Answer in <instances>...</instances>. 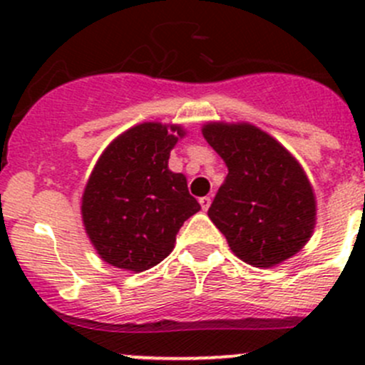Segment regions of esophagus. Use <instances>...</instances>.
<instances>
[{"label":"esophagus","mask_w":365,"mask_h":365,"mask_svg":"<svg viewBox=\"0 0 365 365\" xmlns=\"http://www.w3.org/2000/svg\"><path fill=\"white\" fill-rule=\"evenodd\" d=\"M200 205H201V208H203L205 212H206V210L210 208V205H212V200H210L208 196H203V197H200Z\"/></svg>","instance_id":"34e87169"}]
</instances>
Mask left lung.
Returning a JSON list of instances; mask_svg holds the SVG:
<instances>
[{
  "label": "left lung",
  "instance_id": "8db88e82",
  "mask_svg": "<svg viewBox=\"0 0 365 365\" xmlns=\"http://www.w3.org/2000/svg\"><path fill=\"white\" fill-rule=\"evenodd\" d=\"M203 135L227 165L208 217L231 251L259 268L295 256L316 224L314 192L295 157L251 123L213 121Z\"/></svg>",
  "mask_w": 365,
  "mask_h": 365
}]
</instances>
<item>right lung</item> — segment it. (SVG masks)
<instances>
[{"label": "right lung", "mask_w": 365, "mask_h": 365, "mask_svg": "<svg viewBox=\"0 0 365 365\" xmlns=\"http://www.w3.org/2000/svg\"><path fill=\"white\" fill-rule=\"evenodd\" d=\"M185 135L155 121L128 128L104 150L83 194L84 230L106 263L145 272L169 256L176 233L201 206L169 153Z\"/></svg>", "instance_id": "right-lung-1"}]
</instances>
